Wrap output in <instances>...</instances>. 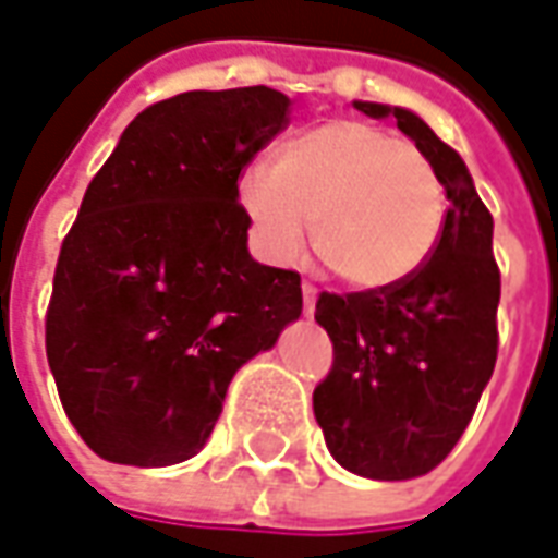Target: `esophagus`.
I'll return each instance as SVG.
<instances>
[{
    "mask_svg": "<svg viewBox=\"0 0 558 558\" xmlns=\"http://www.w3.org/2000/svg\"><path fill=\"white\" fill-rule=\"evenodd\" d=\"M301 294H304V316H313V310H316V286H310V282H304L301 286Z\"/></svg>",
    "mask_w": 558,
    "mask_h": 558,
    "instance_id": "34e87169",
    "label": "esophagus"
}]
</instances>
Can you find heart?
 <instances>
[{
  "instance_id": "b5f03b06",
  "label": "heart",
  "mask_w": 558,
  "mask_h": 558,
  "mask_svg": "<svg viewBox=\"0 0 558 558\" xmlns=\"http://www.w3.org/2000/svg\"><path fill=\"white\" fill-rule=\"evenodd\" d=\"M254 242L272 260H298L313 245L323 264L356 288H390L421 270L445 227L436 168L390 131L331 119L288 137L272 168L239 181Z\"/></svg>"
}]
</instances>
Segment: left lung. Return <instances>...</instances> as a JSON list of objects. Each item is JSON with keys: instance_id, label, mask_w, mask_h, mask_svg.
Segmentation results:
<instances>
[{"instance_id": "1", "label": "left lung", "mask_w": 558, "mask_h": 558, "mask_svg": "<svg viewBox=\"0 0 558 558\" xmlns=\"http://www.w3.org/2000/svg\"><path fill=\"white\" fill-rule=\"evenodd\" d=\"M359 113L392 116L445 186L436 252L405 282L316 301L335 362L313 390V414L331 458L365 480L424 476L451 454L497 359L500 270L495 220L463 159L411 110L353 100Z\"/></svg>"}]
</instances>
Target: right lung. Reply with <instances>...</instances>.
I'll use <instances>...</instances> for the list:
<instances>
[{
    "instance_id": "right-lung-1",
    "label": "right lung",
    "mask_w": 558,
    "mask_h": 558,
    "mask_svg": "<svg viewBox=\"0 0 558 558\" xmlns=\"http://www.w3.org/2000/svg\"><path fill=\"white\" fill-rule=\"evenodd\" d=\"M288 107L267 85L159 100L88 183L58 257L45 353L97 458H193L235 372L301 316V276L254 260L239 205V174L286 129Z\"/></svg>"
}]
</instances>
